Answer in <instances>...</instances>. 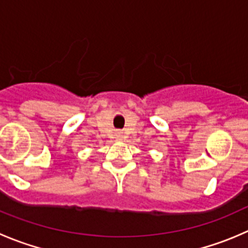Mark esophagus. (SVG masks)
Segmentation results:
<instances>
[{"instance_id":"1","label":"esophagus","mask_w":248,"mask_h":248,"mask_svg":"<svg viewBox=\"0 0 248 248\" xmlns=\"http://www.w3.org/2000/svg\"><path fill=\"white\" fill-rule=\"evenodd\" d=\"M116 138L119 139V140H121V139H124V134H122L121 132H119V133L116 134Z\"/></svg>"}]
</instances>
